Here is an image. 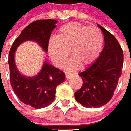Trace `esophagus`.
Listing matches in <instances>:
<instances>
[{
	"instance_id": "obj_1",
	"label": "esophagus",
	"mask_w": 131,
	"mask_h": 131,
	"mask_svg": "<svg viewBox=\"0 0 131 131\" xmlns=\"http://www.w3.org/2000/svg\"><path fill=\"white\" fill-rule=\"evenodd\" d=\"M72 76H73L72 74H71V73H66V78H71Z\"/></svg>"
}]
</instances>
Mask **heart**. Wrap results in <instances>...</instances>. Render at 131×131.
<instances>
[{
    "label": "heart",
    "instance_id": "heart-1",
    "mask_svg": "<svg viewBox=\"0 0 131 131\" xmlns=\"http://www.w3.org/2000/svg\"><path fill=\"white\" fill-rule=\"evenodd\" d=\"M104 43L101 30L78 22H71L62 26L57 38H51L48 43V51L53 63L62 68L69 50L74 57L68 63V69L74 70L79 64L87 66L94 63L99 57Z\"/></svg>",
    "mask_w": 131,
    "mask_h": 131
}]
</instances>
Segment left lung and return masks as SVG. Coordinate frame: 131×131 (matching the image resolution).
<instances>
[{"label":"left lung","mask_w":131,"mask_h":131,"mask_svg":"<svg viewBox=\"0 0 131 131\" xmlns=\"http://www.w3.org/2000/svg\"><path fill=\"white\" fill-rule=\"evenodd\" d=\"M97 26L104 36V47L96 61L79 74L83 84L74 94L76 101L85 107H101L111 101L124 64L123 50L116 37Z\"/></svg>","instance_id":"obj_1"}]
</instances>
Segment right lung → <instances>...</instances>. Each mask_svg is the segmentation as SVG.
I'll return each mask as SVG.
<instances>
[{"mask_svg":"<svg viewBox=\"0 0 131 131\" xmlns=\"http://www.w3.org/2000/svg\"><path fill=\"white\" fill-rule=\"evenodd\" d=\"M55 20H39L30 23L14 41L9 52L10 84L14 92L24 104L35 109L46 107L55 98L56 88L65 80L64 73L46 61L39 74L33 78L21 75L14 63V53L19 44L26 40H34L47 51L49 40L55 28Z\"/></svg>","mask_w":131,"mask_h":131,"instance_id":"right-lung-1","label":"right lung"}]
</instances>
